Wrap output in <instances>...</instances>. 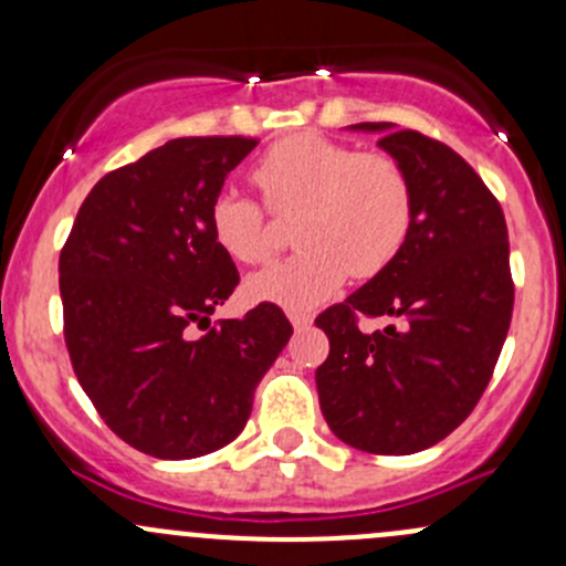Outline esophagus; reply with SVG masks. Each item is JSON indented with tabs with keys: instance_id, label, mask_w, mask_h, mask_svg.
I'll return each instance as SVG.
<instances>
[{
	"instance_id": "1",
	"label": "esophagus",
	"mask_w": 566,
	"mask_h": 566,
	"mask_svg": "<svg viewBox=\"0 0 566 566\" xmlns=\"http://www.w3.org/2000/svg\"><path fill=\"white\" fill-rule=\"evenodd\" d=\"M312 312H301V310H290V323H293L295 331H306L312 325Z\"/></svg>"
}]
</instances>
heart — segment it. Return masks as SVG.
Wrapping results in <instances>:
<instances>
[{"mask_svg": "<svg viewBox=\"0 0 566 566\" xmlns=\"http://www.w3.org/2000/svg\"><path fill=\"white\" fill-rule=\"evenodd\" d=\"M268 208L282 219L298 216L287 262L254 273L247 293L254 301L312 310L334 295L347 276L369 279L389 268L413 224V186L397 158L361 153L319 134L276 142L251 169ZM210 232L224 254L256 265L273 254L271 221L260 202L243 193H216Z\"/></svg>", "mask_w": 566, "mask_h": 566, "instance_id": "obj_1", "label": "heart"}]
</instances>
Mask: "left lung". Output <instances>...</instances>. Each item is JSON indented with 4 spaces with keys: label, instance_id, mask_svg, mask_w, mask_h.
I'll return each mask as SVG.
<instances>
[{
    "label": "left lung",
    "instance_id": "1",
    "mask_svg": "<svg viewBox=\"0 0 566 566\" xmlns=\"http://www.w3.org/2000/svg\"><path fill=\"white\" fill-rule=\"evenodd\" d=\"M347 130L378 134L402 164L413 224L389 268L315 319L331 342L315 373L319 410L347 447L413 454L458 430L488 389L515 304L510 235L501 205L452 147L394 123ZM358 314L395 325L364 335Z\"/></svg>",
    "mask_w": 566,
    "mask_h": 566
}]
</instances>
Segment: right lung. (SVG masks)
<instances>
[{"label": "right lung", "mask_w": 566, "mask_h": 566, "mask_svg": "<svg viewBox=\"0 0 566 566\" xmlns=\"http://www.w3.org/2000/svg\"><path fill=\"white\" fill-rule=\"evenodd\" d=\"M256 147L186 136L95 182L60 254L65 345L101 419L158 460L241 436L256 384L290 342L273 304L210 325L238 268L210 232V202ZM199 324L202 337L187 328Z\"/></svg>", "instance_id": "1"}]
</instances>
